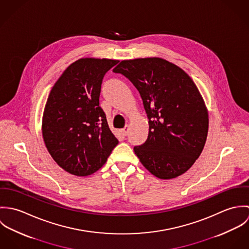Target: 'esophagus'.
<instances>
[{
  "label": "esophagus",
  "mask_w": 249,
  "mask_h": 249,
  "mask_svg": "<svg viewBox=\"0 0 249 249\" xmlns=\"http://www.w3.org/2000/svg\"><path fill=\"white\" fill-rule=\"evenodd\" d=\"M128 130H129L128 125H125V126L122 129V133H123L124 136H126V135H127V133H128Z\"/></svg>",
  "instance_id": "esophagus-1"
}]
</instances>
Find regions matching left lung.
<instances>
[{
    "mask_svg": "<svg viewBox=\"0 0 249 249\" xmlns=\"http://www.w3.org/2000/svg\"><path fill=\"white\" fill-rule=\"evenodd\" d=\"M139 91L148 119V136L134 152L154 177L172 179L199 157L208 133V111L193 79L159 57L123 60L113 70Z\"/></svg>",
    "mask_w": 249,
    "mask_h": 249,
    "instance_id": "left-lung-1",
    "label": "left lung"
}]
</instances>
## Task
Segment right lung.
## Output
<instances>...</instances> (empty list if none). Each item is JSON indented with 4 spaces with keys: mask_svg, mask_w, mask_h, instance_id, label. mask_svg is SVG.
I'll list each match as a JSON object with an SVG mask.
<instances>
[{
    "mask_svg": "<svg viewBox=\"0 0 249 249\" xmlns=\"http://www.w3.org/2000/svg\"><path fill=\"white\" fill-rule=\"evenodd\" d=\"M118 62L80 58L51 90L42 120L43 139L53 160L71 175L87 177L100 170L119 142L100 107L104 76Z\"/></svg>",
    "mask_w": 249,
    "mask_h": 249,
    "instance_id": "right-lung-1",
    "label": "right lung"
}]
</instances>
